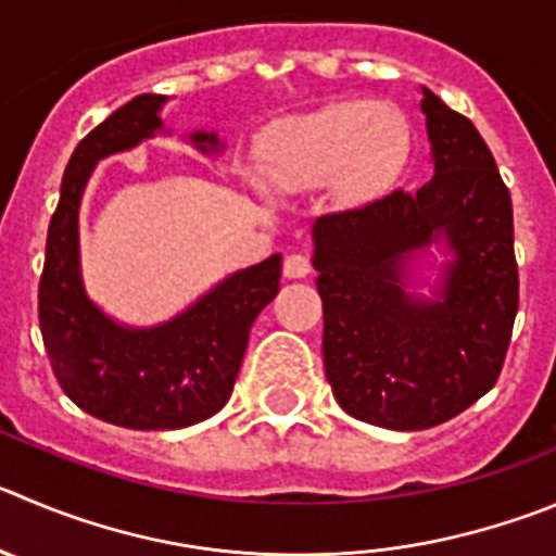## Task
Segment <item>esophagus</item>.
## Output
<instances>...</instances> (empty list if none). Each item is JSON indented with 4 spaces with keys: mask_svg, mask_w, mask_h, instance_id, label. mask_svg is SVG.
<instances>
[{
    "mask_svg": "<svg viewBox=\"0 0 556 556\" xmlns=\"http://www.w3.org/2000/svg\"><path fill=\"white\" fill-rule=\"evenodd\" d=\"M313 271V263H309L307 254H288L282 263V274L288 279H304Z\"/></svg>",
    "mask_w": 556,
    "mask_h": 556,
    "instance_id": "1",
    "label": "esophagus"
}]
</instances>
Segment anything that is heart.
Returning <instances> with one entry per match:
<instances>
[{
    "label": "heart",
    "instance_id": "heart-1",
    "mask_svg": "<svg viewBox=\"0 0 556 556\" xmlns=\"http://www.w3.org/2000/svg\"><path fill=\"white\" fill-rule=\"evenodd\" d=\"M401 153V126L387 109L329 103L274 123L257 142L254 175L285 194L329 186L337 200L356 205L387 184Z\"/></svg>",
    "mask_w": 556,
    "mask_h": 556
}]
</instances>
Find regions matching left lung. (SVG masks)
<instances>
[{
  "instance_id": "8db88e82",
  "label": "left lung",
  "mask_w": 556,
  "mask_h": 556,
  "mask_svg": "<svg viewBox=\"0 0 556 556\" xmlns=\"http://www.w3.org/2000/svg\"><path fill=\"white\" fill-rule=\"evenodd\" d=\"M433 178L313 225L324 365L342 412L447 422L496 383L518 309L510 191L471 121L422 87ZM445 254L437 279L416 263Z\"/></svg>"
}]
</instances>
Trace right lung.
<instances>
[{"label":"right lung","mask_w":556,"mask_h":556,"mask_svg":"<svg viewBox=\"0 0 556 556\" xmlns=\"http://www.w3.org/2000/svg\"><path fill=\"white\" fill-rule=\"evenodd\" d=\"M167 96L131 98L92 128L67 161L46 238L38 318L56 381L81 412L134 430L189 428L232 395L249 329L279 290L282 254L230 274L155 326H128L103 313L81 277L79 207L98 161L169 134ZM202 155H219L216 131L186 134Z\"/></svg>","instance_id":"add662e5"}]
</instances>
